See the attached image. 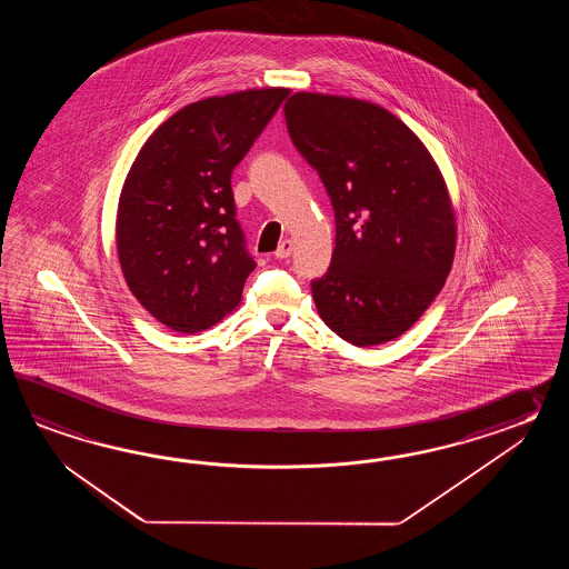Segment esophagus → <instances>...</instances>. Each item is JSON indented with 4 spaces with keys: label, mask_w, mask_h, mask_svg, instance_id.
Returning <instances> with one entry per match:
<instances>
[{
    "label": "esophagus",
    "mask_w": 569,
    "mask_h": 569,
    "mask_svg": "<svg viewBox=\"0 0 569 569\" xmlns=\"http://www.w3.org/2000/svg\"><path fill=\"white\" fill-rule=\"evenodd\" d=\"M292 250H295L292 242H290V240H282V242L279 243V248H277L274 256L280 258V260H284V258H289V256L292 254Z\"/></svg>",
    "instance_id": "obj_1"
}]
</instances>
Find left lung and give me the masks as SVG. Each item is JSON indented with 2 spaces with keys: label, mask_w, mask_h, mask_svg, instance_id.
Instances as JSON below:
<instances>
[{
  "label": "left lung",
  "mask_w": 569,
  "mask_h": 569,
  "mask_svg": "<svg viewBox=\"0 0 569 569\" xmlns=\"http://www.w3.org/2000/svg\"><path fill=\"white\" fill-rule=\"evenodd\" d=\"M290 140L326 184L336 250L311 282L317 311L358 348L399 338L436 301L456 252V216L436 160L388 109L295 93Z\"/></svg>",
  "instance_id": "obj_1"
}]
</instances>
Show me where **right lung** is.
I'll return each instance as SVG.
<instances>
[{
    "label": "right lung",
    "instance_id": "add662e5",
    "mask_svg": "<svg viewBox=\"0 0 569 569\" xmlns=\"http://www.w3.org/2000/svg\"><path fill=\"white\" fill-rule=\"evenodd\" d=\"M287 96L268 87L189 103L133 160L118 206V258L133 297L162 326L197 333L240 305L256 262L231 172Z\"/></svg>",
    "mask_w": 569,
    "mask_h": 569
}]
</instances>
